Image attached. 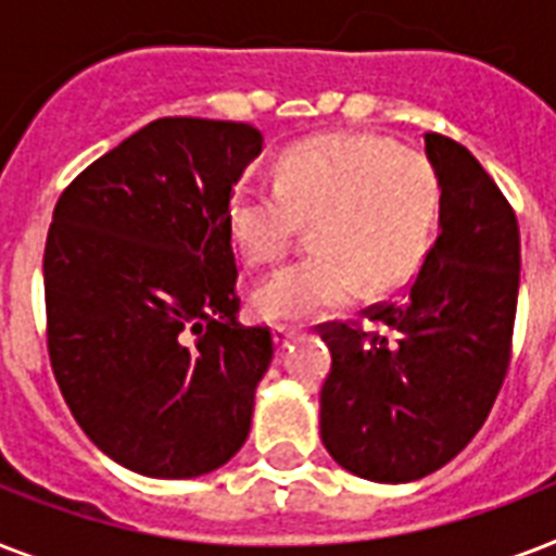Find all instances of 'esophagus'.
<instances>
[{
  "mask_svg": "<svg viewBox=\"0 0 556 556\" xmlns=\"http://www.w3.org/2000/svg\"><path fill=\"white\" fill-rule=\"evenodd\" d=\"M303 334V326H294V323H277L274 326V338H277V346L286 349L288 343L294 338H300Z\"/></svg>",
  "mask_w": 556,
  "mask_h": 556,
  "instance_id": "1",
  "label": "esophagus"
}]
</instances>
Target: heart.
<instances>
[{
    "label": "heart",
    "instance_id": "obj_1",
    "mask_svg": "<svg viewBox=\"0 0 556 556\" xmlns=\"http://www.w3.org/2000/svg\"><path fill=\"white\" fill-rule=\"evenodd\" d=\"M441 178L424 152L361 135H326L279 159L277 185H242L227 201L230 242L253 268L277 265L303 225L317 251L256 294L265 317L300 320L404 288L432 248Z\"/></svg>",
    "mask_w": 556,
    "mask_h": 556
}]
</instances>
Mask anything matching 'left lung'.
Masks as SVG:
<instances>
[{
	"label": "left lung",
	"mask_w": 556,
	"mask_h": 556,
	"mask_svg": "<svg viewBox=\"0 0 556 556\" xmlns=\"http://www.w3.org/2000/svg\"><path fill=\"white\" fill-rule=\"evenodd\" d=\"M424 152L441 178L439 236L401 300L361 323H323L331 352L320 435L349 473L415 482L482 430L508 375L519 294L517 213L470 152L439 132Z\"/></svg>",
	"instance_id": "1"
}]
</instances>
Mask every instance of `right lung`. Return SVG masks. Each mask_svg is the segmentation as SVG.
I'll return each mask as SVG.
<instances>
[{"instance_id": "add662e5", "label": "right lung", "mask_w": 556, "mask_h": 556, "mask_svg": "<svg viewBox=\"0 0 556 556\" xmlns=\"http://www.w3.org/2000/svg\"><path fill=\"white\" fill-rule=\"evenodd\" d=\"M260 152L251 124L159 117L56 201L42 260L51 369L83 432L135 473L204 476L248 439L274 338L236 320L225 213Z\"/></svg>"}]
</instances>
